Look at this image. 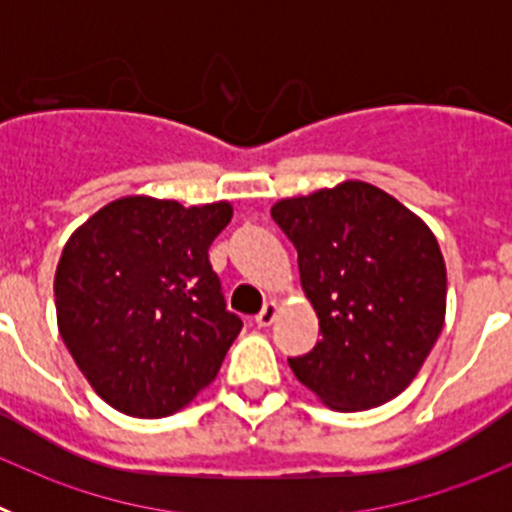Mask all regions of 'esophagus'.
Masks as SVG:
<instances>
[{
	"label": "esophagus",
	"mask_w": 512,
	"mask_h": 512,
	"mask_svg": "<svg viewBox=\"0 0 512 512\" xmlns=\"http://www.w3.org/2000/svg\"><path fill=\"white\" fill-rule=\"evenodd\" d=\"M277 315H279V302L277 300H269L264 305V310H261L259 315H256V323H259L261 328H266V325H271V323H274V320H277Z\"/></svg>",
	"instance_id": "34e87169"
}]
</instances>
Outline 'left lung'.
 <instances>
[{
	"label": "left lung",
	"mask_w": 512,
	"mask_h": 512,
	"mask_svg": "<svg viewBox=\"0 0 512 512\" xmlns=\"http://www.w3.org/2000/svg\"><path fill=\"white\" fill-rule=\"evenodd\" d=\"M297 248L320 320L295 377L341 413L390 402L420 372L446 318V264L415 212L366 182H341L271 207Z\"/></svg>",
	"instance_id": "1"
}]
</instances>
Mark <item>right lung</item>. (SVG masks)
<instances>
[{"instance_id": "1", "label": "right lung", "mask_w": 512, "mask_h": 512, "mask_svg": "<svg viewBox=\"0 0 512 512\" xmlns=\"http://www.w3.org/2000/svg\"><path fill=\"white\" fill-rule=\"evenodd\" d=\"M230 202L133 194L71 233L53 292L61 338L107 405L166 418L217 377L243 320L225 310L210 251Z\"/></svg>"}]
</instances>
